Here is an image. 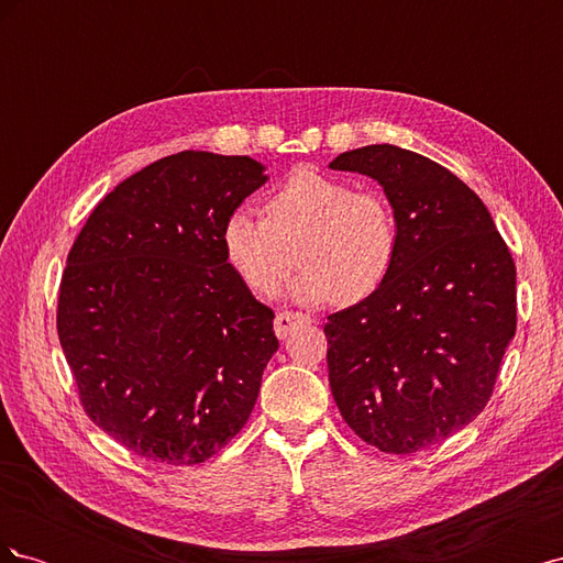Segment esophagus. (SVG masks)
Returning a JSON list of instances; mask_svg holds the SVG:
<instances>
[{"label": "esophagus", "instance_id": "1", "mask_svg": "<svg viewBox=\"0 0 563 563\" xmlns=\"http://www.w3.org/2000/svg\"><path fill=\"white\" fill-rule=\"evenodd\" d=\"M302 323H310V317H305L300 312H279L275 317V333L279 338H286L291 335L298 327H302Z\"/></svg>", "mask_w": 563, "mask_h": 563}]
</instances>
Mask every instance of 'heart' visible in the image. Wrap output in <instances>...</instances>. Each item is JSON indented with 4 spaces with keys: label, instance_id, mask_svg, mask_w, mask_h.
Returning <instances> with one entry per match:
<instances>
[{
    "label": "heart",
    "instance_id": "heart-1",
    "mask_svg": "<svg viewBox=\"0 0 563 563\" xmlns=\"http://www.w3.org/2000/svg\"><path fill=\"white\" fill-rule=\"evenodd\" d=\"M265 216L234 209L223 225V249L253 294H279L298 258L288 294L305 305L364 300L389 277L399 255V218L378 190L298 168L272 192Z\"/></svg>",
    "mask_w": 563,
    "mask_h": 563
}]
</instances>
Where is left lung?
<instances>
[{
  "instance_id": "1",
  "label": "left lung",
  "mask_w": 563,
  "mask_h": 563,
  "mask_svg": "<svg viewBox=\"0 0 563 563\" xmlns=\"http://www.w3.org/2000/svg\"><path fill=\"white\" fill-rule=\"evenodd\" d=\"M378 180L399 218V255L376 294L329 317V383L366 444L416 453L484 411L517 331V269L496 223L449 168L397 145L338 155Z\"/></svg>"
}]
</instances>
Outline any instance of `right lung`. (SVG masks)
Listing matches in <instances>:
<instances>
[{"label":"right lung","instance_id":"add662e5","mask_svg":"<svg viewBox=\"0 0 563 563\" xmlns=\"http://www.w3.org/2000/svg\"><path fill=\"white\" fill-rule=\"evenodd\" d=\"M265 180L251 157L178 152L100 199L67 253L60 347L84 411L135 455L203 463L253 411L279 340L223 225Z\"/></svg>","mask_w":563,"mask_h":563}]
</instances>
